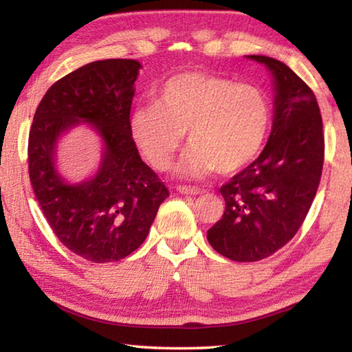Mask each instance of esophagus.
Masks as SVG:
<instances>
[{
	"label": "esophagus",
	"mask_w": 352,
	"mask_h": 352,
	"mask_svg": "<svg viewBox=\"0 0 352 352\" xmlns=\"http://www.w3.org/2000/svg\"><path fill=\"white\" fill-rule=\"evenodd\" d=\"M178 192H182L184 195H197V194H204L205 190L197 186H178L177 188Z\"/></svg>",
	"instance_id": "34e87169"
}]
</instances>
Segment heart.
Instances as JSON below:
<instances>
[{
	"instance_id": "heart-1",
	"label": "heart",
	"mask_w": 352,
	"mask_h": 352,
	"mask_svg": "<svg viewBox=\"0 0 352 352\" xmlns=\"http://www.w3.org/2000/svg\"><path fill=\"white\" fill-rule=\"evenodd\" d=\"M272 124L264 90L228 77L177 74L163 83L153 104L132 116V135L155 169L170 168L188 132L189 148L182 172L205 177L214 170L233 174L261 153Z\"/></svg>"
}]
</instances>
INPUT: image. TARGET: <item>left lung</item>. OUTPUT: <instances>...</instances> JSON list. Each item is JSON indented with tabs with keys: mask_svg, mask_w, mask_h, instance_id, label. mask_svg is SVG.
Returning <instances> with one entry per match:
<instances>
[{
	"mask_svg": "<svg viewBox=\"0 0 352 352\" xmlns=\"http://www.w3.org/2000/svg\"><path fill=\"white\" fill-rule=\"evenodd\" d=\"M275 80V113L264 151L220 188L225 212L208 230L225 258L254 262L292 241L317 194L324 162V135L314 91L287 65L265 56Z\"/></svg>",
	"mask_w": 352,
	"mask_h": 352,
	"instance_id": "8db88e82",
	"label": "left lung"
}]
</instances>
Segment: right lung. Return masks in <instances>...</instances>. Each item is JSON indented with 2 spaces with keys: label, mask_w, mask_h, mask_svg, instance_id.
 Returning a JSON list of instances; mask_svg holds the SVG:
<instances>
[{
  "label": "right lung",
  "mask_w": 352,
  "mask_h": 352,
  "mask_svg": "<svg viewBox=\"0 0 352 352\" xmlns=\"http://www.w3.org/2000/svg\"><path fill=\"white\" fill-rule=\"evenodd\" d=\"M140 68L132 58L83 65L46 91L29 132V178L47 223L65 247L98 264L133 253L169 197L132 138L130 107ZM82 120L101 135L104 158L91 181L68 185L55 170V144Z\"/></svg>",
  "instance_id": "add662e5"
}]
</instances>
